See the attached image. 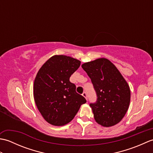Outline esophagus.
<instances>
[{"mask_svg":"<svg viewBox=\"0 0 153 153\" xmlns=\"http://www.w3.org/2000/svg\"><path fill=\"white\" fill-rule=\"evenodd\" d=\"M82 95H83L84 97H85V98L86 99V100H87V94L86 92H83V94H82Z\"/></svg>","mask_w":153,"mask_h":153,"instance_id":"esophagus-1","label":"esophagus"}]
</instances>
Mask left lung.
Masks as SVG:
<instances>
[{
  "instance_id": "left-lung-1",
  "label": "left lung",
  "mask_w": 153,
  "mask_h": 153,
  "mask_svg": "<svg viewBox=\"0 0 153 153\" xmlns=\"http://www.w3.org/2000/svg\"><path fill=\"white\" fill-rule=\"evenodd\" d=\"M91 79L97 101L91 103L95 121L104 127L121 121L129 108L130 89L119 70L106 58H98L82 64Z\"/></svg>"
}]
</instances>
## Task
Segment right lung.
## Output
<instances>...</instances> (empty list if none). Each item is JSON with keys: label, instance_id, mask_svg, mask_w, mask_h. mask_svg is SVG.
I'll list each match as a JSON object with an SVG mask.
<instances>
[{"label": "right lung", "instance_id": "obj_1", "mask_svg": "<svg viewBox=\"0 0 153 153\" xmlns=\"http://www.w3.org/2000/svg\"><path fill=\"white\" fill-rule=\"evenodd\" d=\"M80 64L70 56L54 55L37 74L33 85L35 102L44 119L52 125L67 124L86 102V99L77 93L75 84L70 82Z\"/></svg>", "mask_w": 153, "mask_h": 153}]
</instances>
